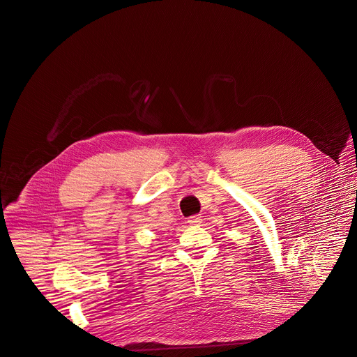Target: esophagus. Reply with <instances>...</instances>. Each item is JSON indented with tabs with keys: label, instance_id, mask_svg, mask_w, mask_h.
Instances as JSON below:
<instances>
[{
	"label": "esophagus",
	"instance_id": "1",
	"mask_svg": "<svg viewBox=\"0 0 357 357\" xmlns=\"http://www.w3.org/2000/svg\"><path fill=\"white\" fill-rule=\"evenodd\" d=\"M188 223H189L190 226H197V225L202 223V219H200L199 215H195V216H190V218L188 219Z\"/></svg>",
	"mask_w": 357,
	"mask_h": 357
}]
</instances>
